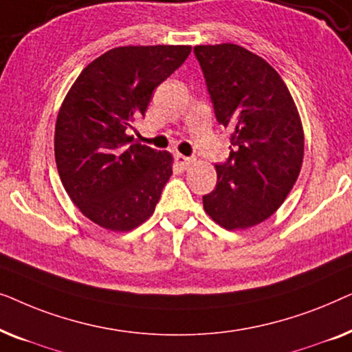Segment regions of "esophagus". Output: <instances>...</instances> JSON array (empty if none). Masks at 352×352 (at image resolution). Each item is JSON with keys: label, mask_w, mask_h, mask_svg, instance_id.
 Listing matches in <instances>:
<instances>
[{"label": "esophagus", "mask_w": 352, "mask_h": 352, "mask_svg": "<svg viewBox=\"0 0 352 352\" xmlns=\"http://www.w3.org/2000/svg\"><path fill=\"white\" fill-rule=\"evenodd\" d=\"M175 160H176V163H177V165H179L181 168H189V166L192 165V163H194V158L182 155V153H176Z\"/></svg>", "instance_id": "34e87169"}]
</instances>
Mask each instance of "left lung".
Returning <instances> with one entry per match:
<instances>
[{
  "label": "left lung",
  "instance_id": "8db88e82",
  "mask_svg": "<svg viewBox=\"0 0 352 352\" xmlns=\"http://www.w3.org/2000/svg\"><path fill=\"white\" fill-rule=\"evenodd\" d=\"M219 124L232 131L230 157L204 197L206 214L228 230L276 213L300 176L305 131L285 81L274 67L232 43L194 47Z\"/></svg>",
  "mask_w": 352,
  "mask_h": 352
}]
</instances>
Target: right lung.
Here are the masks:
<instances>
[{
    "label": "right lung",
    "mask_w": 352,
    "mask_h": 352,
    "mask_svg": "<svg viewBox=\"0 0 352 352\" xmlns=\"http://www.w3.org/2000/svg\"><path fill=\"white\" fill-rule=\"evenodd\" d=\"M192 46H118L94 59L72 85L56 120L54 157L64 189L100 228L128 232L151 218L173 175L168 151L134 142L153 89Z\"/></svg>",
    "instance_id": "obj_1"
}]
</instances>
